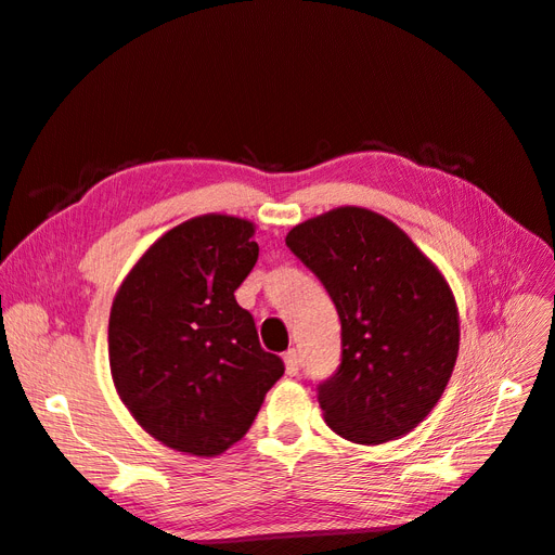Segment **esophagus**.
<instances>
[{
  "label": "esophagus",
  "mask_w": 555,
  "mask_h": 555,
  "mask_svg": "<svg viewBox=\"0 0 555 555\" xmlns=\"http://www.w3.org/2000/svg\"><path fill=\"white\" fill-rule=\"evenodd\" d=\"M284 365H287V375H296L300 371V359L296 349L284 351Z\"/></svg>",
  "instance_id": "1"
}]
</instances>
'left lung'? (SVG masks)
I'll return each mask as SVG.
<instances>
[{
    "mask_svg": "<svg viewBox=\"0 0 555 555\" xmlns=\"http://www.w3.org/2000/svg\"><path fill=\"white\" fill-rule=\"evenodd\" d=\"M287 247L340 317V365L317 384L326 424L357 444L410 433L444 393L459 357L449 284L408 233L365 208L298 224Z\"/></svg>",
    "mask_w": 555,
    "mask_h": 555,
    "instance_id": "1",
    "label": "left lung"
}]
</instances>
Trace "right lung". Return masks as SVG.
<instances>
[{"label": "right lung", "mask_w": 555, "mask_h": 555, "mask_svg": "<svg viewBox=\"0 0 555 555\" xmlns=\"http://www.w3.org/2000/svg\"><path fill=\"white\" fill-rule=\"evenodd\" d=\"M251 236L238 217H194L145 251L111 308L117 393L153 438L194 456L238 442L284 375L233 296L259 259Z\"/></svg>", "instance_id": "right-lung-1"}]
</instances>
